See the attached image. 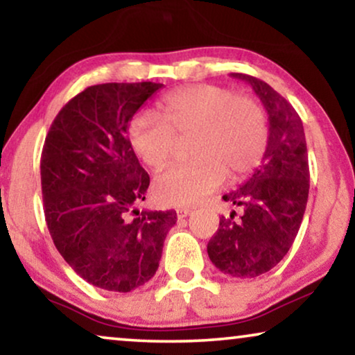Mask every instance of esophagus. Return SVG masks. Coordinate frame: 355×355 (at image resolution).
Segmentation results:
<instances>
[{
  "label": "esophagus",
  "mask_w": 355,
  "mask_h": 355,
  "mask_svg": "<svg viewBox=\"0 0 355 355\" xmlns=\"http://www.w3.org/2000/svg\"><path fill=\"white\" fill-rule=\"evenodd\" d=\"M191 213H192L191 208H178V210H176V215H178L179 220H182V218H187L189 215H191Z\"/></svg>",
  "instance_id": "esophagus-1"
}]
</instances>
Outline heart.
Returning a JSON list of instances; mask_svg holds the SVG:
<instances>
[{"mask_svg":"<svg viewBox=\"0 0 355 355\" xmlns=\"http://www.w3.org/2000/svg\"><path fill=\"white\" fill-rule=\"evenodd\" d=\"M158 110L162 119L139 113L128 125L130 148L148 168L158 171L166 166L176 152V137L193 134L189 150L192 162L169 168L155 179L153 196L162 205H197L227 176H249L268 147L263 106L225 87H184L164 96Z\"/></svg>","mask_w":355,"mask_h":355,"instance_id":"1","label":"heart"}]
</instances>
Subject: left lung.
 I'll use <instances>...</instances> for the list:
<instances>
[{"label": "left lung", "instance_id": "left-lung-1", "mask_svg": "<svg viewBox=\"0 0 355 355\" xmlns=\"http://www.w3.org/2000/svg\"><path fill=\"white\" fill-rule=\"evenodd\" d=\"M247 82L268 114V147L260 166L223 200L241 208L220 218L207 245L213 265L234 278H255L283 260L297 236L309 198V155L304 125L293 105L257 77Z\"/></svg>", "mask_w": 355, "mask_h": 355}]
</instances>
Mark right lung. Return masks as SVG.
<instances>
[{"mask_svg": "<svg viewBox=\"0 0 355 355\" xmlns=\"http://www.w3.org/2000/svg\"><path fill=\"white\" fill-rule=\"evenodd\" d=\"M162 87L92 85L62 106L43 145L48 231L71 268L100 289L129 293L152 279L176 225V211L135 208L150 178L125 137L129 121Z\"/></svg>", "mask_w": 355, "mask_h": 355, "instance_id": "1", "label": "right lung"}]
</instances>
